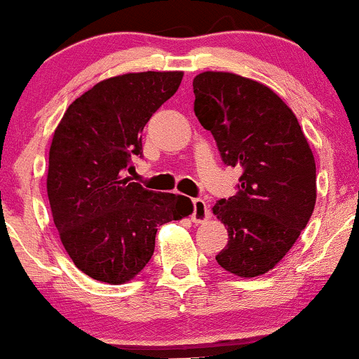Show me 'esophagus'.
<instances>
[{"instance_id": "34e87169", "label": "esophagus", "mask_w": 359, "mask_h": 359, "mask_svg": "<svg viewBox=\"0 0 359 359\" xmlns=\"http://www.w3.org/2000/svg\"><path fill=\"white\" fill-rule=\"evenodd\" d=\"M194 204V212H192V222L196 224H204L207 219L210 217V212H209V207L202 198H194L192 201Z\"/></svg>"}]
</instances>
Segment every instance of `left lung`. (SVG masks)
I'll use <instances>...</instances> for the list:
<instances>
[{"label": "left lung", "instance_id": "obj_1", "mask_svg": "<svg viewBox=\"0 0 359 359\" xmlns=\"http://www.w3.org/2000/svg\"><path fill=\"white\" fill-rule=\"evenodd\" d=\"M194 111L224 163L243 167L239 191L212 207L227 229L215 261L227 273H269L294 245L316 204V162L296 115L269 86L229 72L194 79Z\"/></svg>", "mask_w": 359, "mask_h": 359}]
</instances>
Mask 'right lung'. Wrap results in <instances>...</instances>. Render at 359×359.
<instances>
[{
  "label": "right lung",
  "mask_w": 359,
  "mask_h": 359,
  "mask_svg": "<svg viewBox=\"0 0 359 359\" xmlns=\"http://www.w3.org/2000/svg\"><path fill=\"white\" fill-rule=\"evenodd\" d=\"M184 72L125 73L98 81L55 128L46 192L65 250L81 273L132 280L155 249L157 227L194 212L191 198L147 191L125 172L142 157V130Z\"/></svg>",
  "instance_id": "right-lung-1"
}]
</instances>
